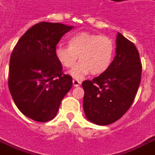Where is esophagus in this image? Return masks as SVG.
<instances>
[{
  "label": "esophagus",
  "mask_w": 155,
  "mask_h": 155,
  "mask_svg": "<svg viewBox=\"0 0 155 155\" xmlns=\"http://www.w3.org/2000/svg\"><path fill=\"white\" fill-rule=\"evenodd\" d=\"M72 83H73L74 87H78V86L81 85V82H80L79 80H78V79H73L72 80Z\"/></svg>",
  "instance_id": "esophagus-1"
}]
</instances>
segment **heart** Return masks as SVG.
I'll return each mask as SVG.
<instances>
[{"label": "heart", "mask_w": 155, "mask_h": 155, "mask_svg": "<svg viewBox=\"0 0 155 155\" xmlns=\"http://www.w3.org/2000/svg\"><path fill=\"white\" fill-rule=\"evenodd\" d=\"M115 54V43L107 36L90 32H79L68 39V46L58 45L54 49L57 61L65 68H71L76 61H80L70 71L75 78H81L91 72L101 75L110 68Z\"/></svg>", "instance_id": "b5f03b06"}]
</instances>
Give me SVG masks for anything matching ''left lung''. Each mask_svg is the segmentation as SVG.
<instances>
[{
	"mask_svg": "<svg viewBox=\"0 0 155 155\" xmlns=\"http://www.w3.org/2000/svg\"><path fill=\"white\" fill-rule=\"evenodd\" d=\"M116 45L108 70L82 84L86 118L99 125L114 123L128 111L141 82L142 63L135 44L118 33Z\"/></svg>",
	"mask_w": 155,
	"mask_h": 155,
	"instance_id": "obj_1",
	"label": "left lung"
}]
</instances>
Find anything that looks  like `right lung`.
<instances>
[{
	"label": "right lung",
	"instance_id": "obj_1",
	"mask_svg": "<svg viewBox=\"0 0 155 155\" xmlns=\"http://www.w3.org/2000/svg\"><path fill=\"white\" fill-rule=\"evenodd\" d=\"M73 26L40 22L20 37L10 58L8 88L24 115L37 122L56 116L72 78L62 71L54 55L56 45Z\"/></svg>",
	"mask_w": 155,
	"mask_h": 155
}]
</instances>
